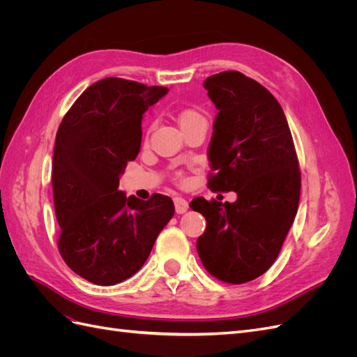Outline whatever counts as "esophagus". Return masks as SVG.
<instances>
[{
    "mask_svg": "<svg viewBox=\"0 0 357 357\" xmlns=\"http://www.w3.org/2000/svg\"><path fill=\"white\" fill-rule=\"evenodd\" d=\"M174 207H176V211L178 214H183V213H186L189 210V202L185 198L176 197L174 198Z\"/></svg>",
    "mask_w": 357,
    "mask_h": 357,
    "instance_id": "esophagus-1",
    "label": "esophagus"
}]
</instances>
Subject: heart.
Instances as JSON below:
<instances>
[{"mask_svg":"<svg viewBox=\"0 0 357 357\" xmlns=\"http://www.w3.org/2000/svg\"><path fill=\"white\" fill-rule=\"evenodd\" d=\"M201 117H202V116H201L199 113H197V112L186 110V112H181V113H180L178 122H180V126H183V125H186V123H189V122H192V121H197V119H201ZM178 177H181V176H178Z\"/></svg>","mask_w":357,"mask_h":357,"instance_id":"1","label":"heart"}]
</instances>
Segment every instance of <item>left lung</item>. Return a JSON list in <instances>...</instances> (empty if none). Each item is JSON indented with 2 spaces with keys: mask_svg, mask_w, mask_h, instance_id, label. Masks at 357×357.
Returning a JSON list of instances; mask_svg holds the SVG:
<instances>
[{
  "mask_svg": "<svg viewBox=\"0 0 357 357\" xmlns=\"http://www.w3.org/2000/svg\"><path fill=\"white\" fill-rule=\"evenodd\" d=\"M219 113L208 146L211 190L236 193L235 202L198 197L190 208L207 228L197 250L207 271L243 284L268 271L282 250L299 205L301 172L282 105L261 83L238 71L204 82Z\"/></svg>",
  "mask_w": 357,
  "mask_h": 357,
  "instance_id": "1",
  "label": "left lung"
}]
</instances>
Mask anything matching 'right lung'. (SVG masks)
Segmentation results:
<instances>
[{
  "label": "right lung",
  "instance_id": "obj_1",
  "mask_svg": "<svg viewBox=\"0 0 357 357\" xmlns=\"http://www.w3.org/2000/svg\"><path fill=\"white\" fill-rule=\"evenodd\" d=\"M167 92L107 77L75 100L58 128L52 168L58 248L73 271L93 284L132 277L174 215L169 197L155 193L143 201L117 190L142 147L143 114Z\"/></svg>",
  "mask_w": 357,
  "mask_h": 357
}]
</instances>
